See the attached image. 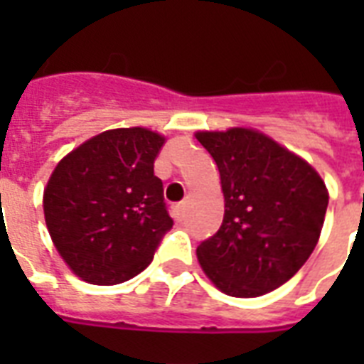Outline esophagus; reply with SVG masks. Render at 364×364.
Segmentation results:
<instances>
[{"label": "esophagus", "instance_id": "obj_1", "mask_svg": "<svg viewBox=\"0 0 364 364\" xmlns=\"http://www.w3.org/2000/svg\"><path fill=\"white\" fill-rule=\"evenodd\" d=\"M173 215H176L177 221H183V219H185V202H181V204H177L176 208H173Z\"/></svg>", "mask_w": 364, "mask_h": 364}]
</instances>
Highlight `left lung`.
<instances>
[{"mask_svg":"<svg viewBox=\"0 0 364 364\" xmlns=\"http://www.w3.org/2000/svg\"><path fill=\"white\" fill-rule=\"evenodd\" d=\"M213 156L225 196L215 236L196 249L219 291L253 299L289 282L321 236L328 191L314 166L255 128L194 134Z\"/></svg>","mask_w":364,"mask_h":364,"instance_id":"left-lung-1","label":"left lung"}]
</instances>
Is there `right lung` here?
<instances>
[{
  "label": "right lung",
  "instance_id": "add662e5",
  "mask_svg": "<svg viewBox=\"0 0 364 364\" xmlns=\"http://www.w3.org/2000/svg\"><path fill=\"white\" fill-rule=\"evenodd\" d=\"M166 137L143 126L105 130L60 160L43 191L54 247L82 282L117 285L143 272L173 221L154 160Z\"/></svg>",
  "mask_w": 364,
  "mask_h": 364
}]
</instances>
